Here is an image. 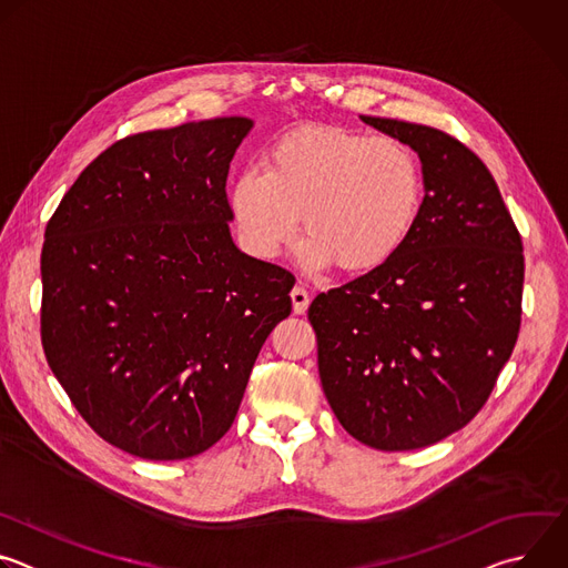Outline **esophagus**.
Here are the masks:
<instances>
[{"label":"esophagus","mask_w":568,"mask_h":568,"mask_svg":"<svg viewBox=\"0 0 568 568\" xmlns=\"http://www.w3.org/2000/svg\"><path fill=\"white\" fill-rule=\"evenodd\" d=\"M290 296H292L294 314H305V310H307V305H310V294H307L301 285H296V287L290 292Z\"/></svg>","instance_id":"obj_1"}]
</instances>
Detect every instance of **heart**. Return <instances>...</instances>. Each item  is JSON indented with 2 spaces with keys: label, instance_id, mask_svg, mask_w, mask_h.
<instances>
[{
  "label": "heart",
  "instance_id": "heart-1",
  "mask_svg": "<svg viewBox=\"0 0 568 568\" xmlns=\"http://www.w3.org/2000/svg\"><path fill=\"white\" fill-rule=\"evenodd\" d=\"M423 197V166L407 143L303 128L267 150L263 171L237 175L231 209L245 245L263 258L290 245L301 217L307 265L364 274L404 247Z\"/></svg>",
  "mask_w": 568,
  "mask_h": 568
}]
</instances>
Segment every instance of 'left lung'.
Segmentation results:
<instances>
[{
    "mask_svg": "<svg viewBox=\"0 0 568 568\" xmlns=\"http://www.w3.org/2000/svg\"><path fill=\"white\" fill-rule=\"evenodd\" d=\"M362 121L418 152L423 211L388 263L318 294L307 318L342 427L409 452L463 429L490 397L519 335L524 247L495 178L458 139Z\"/></svg>",
    "mask_w": 568,
    "mask_h": 568,
    "instance_id": "8db88e82",
    "label": "left lung"
}]
</instances>
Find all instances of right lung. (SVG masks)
<instances>
[{"label": "right lung", "instance_id": "obj_1", "mask_svg": "<svg viewBox=\"0 0 568 568\" xmlns=\"http://www.w3.org/2000/svg\"><path fill=\"white\" fill-rule=\"evenodd\" d=\"M254 128L222 116L125 136L44 231L42 348L88 425L148 460H182L233 425L294 276L242 254L229 164Z\"/></svg>", "mask_w": 568, "mask_h": 568}]
</instances>
